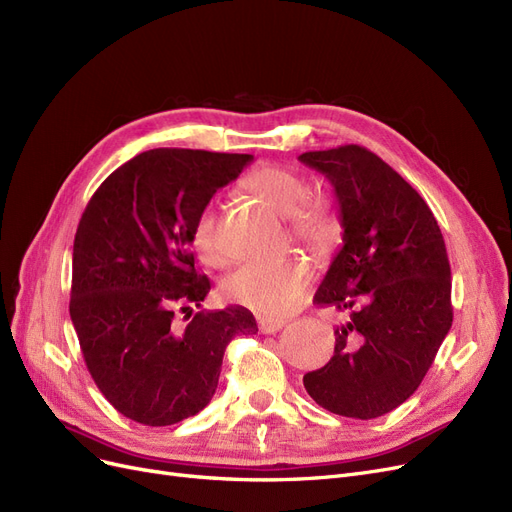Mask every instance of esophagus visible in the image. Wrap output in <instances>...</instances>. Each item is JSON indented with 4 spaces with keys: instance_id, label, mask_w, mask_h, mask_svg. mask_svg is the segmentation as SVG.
<instances>
[{
    "instance_id": "34e87169",
    "label": "esophagus",
    "mask_w": 512,
    "mask_h": 512,
    "mask_svg": "<svg viewBox=\"0 0 512 512\" xmlns=\"http://www.w3.org/2000/svg\"><path fill=\"white\" fill-rule=\"evenodd\" d=\"M285 327V320H259V331L261 333H276Z\"/></svg>"
}]
</instances>
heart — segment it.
I'll return each instance as SVG.
<instances>
[{"mask_svg":"<svg viewBox=\"0 0 512 512\" xmlns=\"http://www.w3.org/2000/svg\"><path fill=\"white\" fill-rule=\"evenodd\" d=\"M246 189L274 213L289 217V232L308 246H323L331 238L335 219L323 198H308L310 181L289 166L268 164L246 179ZM192 246L208 266H223L225 251L217 236V213L204 206L192 225ZM312 274L306 263H249L223 282V297L259 316L282 318L306 297Z\"/></svg>","mask_w":512,"mask_h":512,"instance_id":"obj_1","label":"heart"}]
</instances>
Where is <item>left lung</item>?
Masks as SVG:
<instances>
[{
	"label": "left lung",
	"instance_id": "left-lung-1",
	"mask_svg": "<svg viewBox=\"0 0 512 512\" xmlns=\"http://www.w3.org/2000/svg\"><path fill=\"white\" fill-rule=\"evenodd\" d=\"M299 160L335 187L344 246L316 306L348 312L331 361L304 375L331 413L373 420L418 390L451 329V268L424 198L361 145L306 151Z\"/></svg>",
	"mask_w": 512,
	"mask_h": 512
}]
</instances>
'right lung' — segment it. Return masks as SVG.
Listing matches in <instances>:
<instances>
[{
    "mask_svg": "<svg viewBox=\"0 0 512 512\" xmlns=\"http://www.w3.org/2000/svg\"><path fill=\"white\" fill-rule=\"evenodd\" d=\"M249 154L149 149L99 185L73 240L69 314L86 367L105 399L145 426L202 411L217 390L227 344L255 335L240 306L196 312L211 291L194 268L192 225Z\"/></svg>",
    "mask_w": 512,
    "mask_h": 512,
    "instance_id": "add662e5",
    "label": "right lung"
}]
</instances>
